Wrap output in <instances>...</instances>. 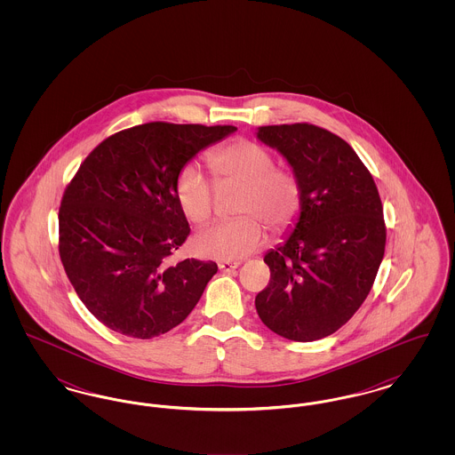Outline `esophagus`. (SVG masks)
Segmentation results:
<instances>
[{
    "label": "esophagus",
    "mask_w": 455,
    "mask_h": 455,
    "mask_svg": "<svg viewBox=\"0 0 455 455\" xmlns=\"http://www.w3.org/2000/svg\"><path fill=\"white\" fill-rule=\"evenodd\" d=\"M218 267H220V271H223V273H232L234 269H237L238 262L225 260V262H220V264H218Z\"/></svg>",
    "instance_id": "obj_1"
}]
</instances>
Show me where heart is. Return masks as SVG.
Instances as JSON below:
<instances>
[{
  "label": "heart",
  "instance_id": "heart-1",
  "mask_svg": "<svg viewBox=\"0 0 455 455\" xmlns=\"http://www.w3.org/2000/svg\"><path fill=\"white\" fill-rule=\"evenodd\" d=\"M208 164L220 186H242L238 213L247 217L218 223L199 232L193 240L201 258L238 260L262 247L266 221L273 232H282L299 215L302 189L295 173L275 167V158L258 143L240 140L208 155ZM175 199L180 212L193 223L208 221L215 212L213 182L196 165H186L175 179Z\"/></svg>",
  "mask_w": 455,
  "mask_h": 455
}]
</instances>
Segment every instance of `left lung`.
Returning a JSON list of instances; mask_svg holds the SVG:
<instances>
[{
    "instance_id": "obj_1",
    "label": "left lung",
    "mask_w": 455,
    "mask_h": 455,
    "mask_svg": "<svg viewBox=\"0 0 455 455\" xmlns=\"http://www.w3.org/2000/svg\"><path fill=\"white\" fill-rule=\"evenodd\" d=\"M256 138L282 155L302 189L288 235L264 256L271 280L256 310L286 339H323L347 324L375 282L386 251L380 196L358 155L329 131L260 126Z\"/></svg>"
}]
</instances>
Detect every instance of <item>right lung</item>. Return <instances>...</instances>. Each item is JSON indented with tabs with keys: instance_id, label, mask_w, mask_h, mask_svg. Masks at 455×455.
<instances>
[{
	"instance_id": "obj_1",
	"label": "right lung",
	"mask_w": 455,
	"mask_h": 455,
	"mask_svg": "<svg viewBox=\"0 0 455 455\" xmlns=\"http://www.w3.org/2000/svg\"><path fill=\"white\" fill-rule=\"evenodd\" d=\"M235 126L148 123L88 155L60 208V256L88 310L108 329L152 339L180 324L217 275L213 260L167 258L189 235L175 179Z\"/></svg>"
}]
</instances>
